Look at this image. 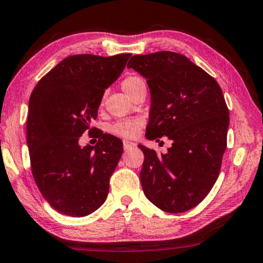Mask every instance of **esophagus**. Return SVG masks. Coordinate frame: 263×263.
Returning a JSON list of instances; mask_svg holds the SVG:
<instances>
[{
	"label": "esophagus",
	"mask_w": 263,
	"mask_h": 263,
	"mask_svg": "<svg viewBox=\"0 0 263 263\" xmlns=\"http://www.w3.org/2000/svg\"><path fill=\"white\" fill-rule=\"evenodd\" d=\"M133 147H136V143L130 142V140H124V149L125 150H130V149H133Z\"/></svg>",
	"instance_id": "obj_1"
}]
</instances>
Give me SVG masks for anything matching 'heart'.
<instances>
[{
	"instance_id": "obj_1",
	"label": "heart",
	"mask_w": 263,
	"mask_h": 263,
	"mask_svg": "<svg viewBox=\"0 0 263 263\" xmlns=\"http://www.w3.org/2000/svg\"><path fill=\"white\" fill-rule=\"evenodd\" d=\"M121 87L125 93H126L130 98H133L137 93L139 91L145 90L146 91V86L145 82L142 77L136 76V75H130L125 77L121 82ZM144 125V120L142 118H128V119H121L117 121L116 124L110 127V130L114 133V135L124 137V138H135V137L138 135V132L142 126Z\"/></svg>"
}]
</instances>
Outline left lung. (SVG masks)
I'll return each mask as SVG.
<instances>
[{"label":"left lung","instance_id":"obj_1","mask_svg":"<svg viewBox=\"0 0 263 263\" xmlns=\"http://www.w3.org/2000/svg\"><path fill=\"white\" fill-rule=\"evenodd\" d=\"M127 68L150 88L146 138L173 140L161 155L139 145L144 194L165 212H186L204 200L219 175L229 127L223 91L200 66L170 51L136 54Z\"/></svg>","mask_w":263,"mask_h":263}]
</instances>
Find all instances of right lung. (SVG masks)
<instances>
[{
  "mask_svg": "<svg viewBox=\"0 0 263 263\" xmlns=\"http://www.w3.org/2000/svg\"><path fill=\"white\" fill-rule=\"evenodd\" d=\"M131 53L73 54L36 83L28 102L27 145L34 181L45 200L65 216L84 217L105 202L123 142L90 123L102 95ZM86 130L99 138L81 148Z\"/></svg>",
  "mask_w": 263,
  "mask_h": 263,
  "instance_id": "right-lung-1",
  "label": "right lung"
}]
</instances>
